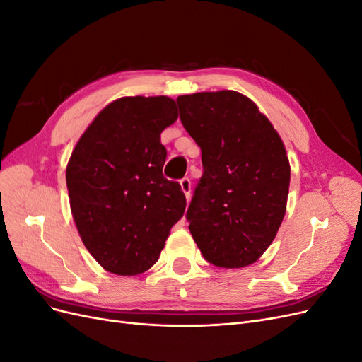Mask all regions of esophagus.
Here are the masks:
<instances>
[{"label": "esophagus", "instance_id": "34e87169", "mask_svg": "<svg viewBox=\"0 0 362 362\" xmlns=\"http://www.w3.org/2000/svg\"><path fill=\"white\" fill-rule=\"evenodd\" d=\"M180 184H181V190L185 194V199L190 201V193H192V181H190V178H182L180 181Z\"/></svg>", "mask_w": 362, "mask_h": 362}]
</instances>
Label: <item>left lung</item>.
<instances>
[{
  "label": "left lung",
  "mask_w": 362,
  "mask_h": 362,
  "mask_svg": "<svg viewBox=\"0 0 362 362\" xmlns=\"http://www.w3.org/2000/svg\"><path fill=\"white\" fill-rule=\"evenodd\" d=\"M177 103L202 152L204 175L187 210L193 240L216 267L254 264L287 210L290 161L282 139L238 92L182 95Z\"/></svg>",
  "instance_id": "left-lung-1"
}]
</instances>
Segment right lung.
Masks as SVG:
<instances>
[{
	"label": "right lung",
	"instance_id": "right-lung-1",
	"mask_svg": "<svg viewBox=\"0 0 362 362\" xmlns=\"http://www.w3.org/2000/svg\"><path fill=\"white\" fill-rule=\"evenodd\" d=\"M178 119L168 96H124L104 107L66 168L71 211L86 249L107 272L134 276L156 264L185 210L163 177L160 134Z\"/></svg>",
	"mask_w": 362,
	"mask_h": 362
}]
</instances>
